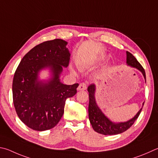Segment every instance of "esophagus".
<instances>
[{"label": "esophagus", "mask_w": 158, "mask_h": 158, "mask_svg": "<svg viewBox=\"0 0 158 158\" xmlns=\"http://www.w3.org/2000/svg\"><path fill=\"white\" fill-rule=\"evenodd\" d=\"M86 88H87L86 84H85V83H81V84L79 85L78 88H77V90H85Z\"/></svg>", "instance_id": "1"}]
</instances>
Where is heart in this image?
Listing matches in <instances>:
<instances>
[{"instance_id": "heart-1", "label": "heart", "mask_w": 158, "mask_h": 158, "mask_svg": "<svg viewBox=\"0 0 158 158\" xmlns=\"http://www.w3.org/2000/svg\"><path fill=\"white\" fill-rule=\"evenodd\" d=\"M78 65H79V66L80 67V68H82V67H84V64H82V63H78ZM71 70H72V72H73V73H74V74H75L76 73H75V72H74V70L73 69V68H71Z\"/></svg>"}]
</instances>
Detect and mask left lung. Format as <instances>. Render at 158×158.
Masks as SVG:
<instances>
[{
    "label": "left lung",
    "instance_id": "1",
    "mask_svg": "<svg viewBox=\"0 0 158 158\" xmlns=\"http://www.w3.org/2000/svg\"><path fill=\"white\" fill-rule=\"evenodd\" d=\"M127 64L129 66L135 68L139 70L144 75L146 80L145 70L142 65L137 61L133 54L127 52ZM95 90L96 86L94 84H90L88 87V91L89 93V105H88V115L89 120L93 127L94 131L97 133L108 135H117L126 131L134 124L135 120L138 118L142 108L140 109L138 113L136 114L133 118L128 120L126 122L114 123L111 122L105 114L102 113L98 107L95 101ZM144 103H143L144 106Z\"/></svg>",
    "mask_w": 158,
    "mask_h": 158
}]
</instances>
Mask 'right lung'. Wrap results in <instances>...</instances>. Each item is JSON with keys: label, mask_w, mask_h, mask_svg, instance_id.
<instances>
[{"label": "right lung", "mask_w": 158, "mask_h": 158, "mask_svg": "<svg viewBox=\"0 0 158 158\" xmlns=\"http://www.w3.org/2000/svg\"><path fill=\"white\" fill-rule=\"evenodd\" d=\"M68 43L54 39L36 45L23 56L14 73L12 94L19 119L33 130L54 128L64 113L65 101L77 93L78 84L65 85L60 81L63 67L69 65ZM49 67L52 78L39 81L38 73Z\"/></svg>", "instance_id": "1"}]
</instances>
